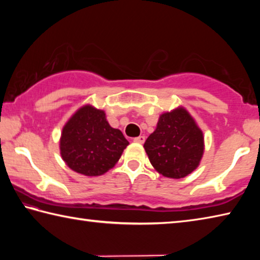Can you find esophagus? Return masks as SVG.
Masks as SVG:
<instances>
[{"mask_svg": "<svg viewBox=\"0 0 260 260\" xmlns=\"http://www.w3.org/2000/svg\"><path fill=\"white\" fill-rule=\"evenodd\" d=\"M133 141H134L135 143L143 144V143H144V141H146V138H144V136H139V138H135Z\"/></svg>", "mask_w": 260, "mask_h": 260, "instance_id": "34e87169", "label": "esophagus"}]
</instances>
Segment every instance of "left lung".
<instances>
[{"label": "left lung", "mask_w": 260, "mask_h": 260, "mask_svg": "<svg viewBox=\"0 0 260 260\" xmlns=\"http://www.w3.org/2000/svg\"><path fill=\"white\" fill-rule=\"evenodd\" d=\"M143 148L158 173L182 179L199 167L204 153V135L188 110L178 107L160 114Z\"/></svg>", "instance_id": "8db88e82"}]
</instances>
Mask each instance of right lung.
<instances>
[{"instance_id":"add662e5","label":"right lung","mask_w":260,"mask_h":260,"mask_svg":"<svg viewBox=\"0 0 260 260\" xmlns=\"http://www.w3.org/2000/svg\"><path fill=\"white\" fill-rule=\"evenodd\" d=\"M129 142L113 128L104 110L82 105L63 126L59 139L61 159L86 177H99L117 164Z\"/></svg>"}]
</instances>
